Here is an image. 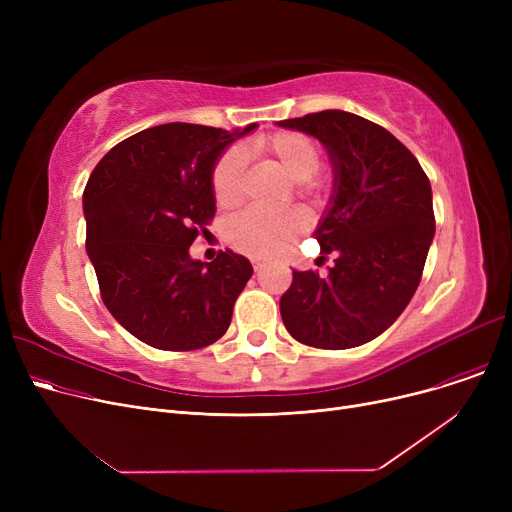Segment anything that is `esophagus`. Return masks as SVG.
Masks as SVG:
<instances>
[{
	"label": "esophagus",
	"instance_id": "34e87169",
	"mask_svg": "<svg viewBox=\"0 0 512 512\" xmlns=\"http://www.w3.org/2000/svg\"><path fill=\"white\" fill-rule=\"evenodd\" d=\"M263 267H265V263H263V261H259V259H253V270H255L257 274L263 270Z\"/></svg>",
	"mask_w": 512,
	"mask_h": 512
}]
</instances>
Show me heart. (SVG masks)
Masks as SVG:
<instances>
[{
    "label": "heart",
    "instance_id": "heart-1",
    "mask_svg": "<svg viewBox=\"0 0 512 512\" xmlns=\"http://www.w3.org/2000/svg\"><path fill=\"white\" fill-rule=\"evenodd\" d=\"M255 149L272 157L286 176L294 180V191L299 197L311 203L324 201L330 178L317 172L321 151L311 137L297 130H278L257 139ZM211 191L222 209L236 207L245 197V155L240 149H228L215 161ZM303 230V213L294 209H247L228 220L224 234L234 251L255 259H272L288 253Z\"/></svg>",
    "mask_w": 512,
    "mask_h": 512
}]
</instances>
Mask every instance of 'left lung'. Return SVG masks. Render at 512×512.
Returning a JSON list of instances; mask_svg holds the SVG:
<instances>
[{
	"label": "left lung",
	"instance_id": "obj_1",
	"mask_svg": "<svg viewBox=\"0 0 512 512\" xmlns=\"http://www.w3.org/2000/svg\"><path fill=\"white\" fill-rule=\"evenodd\" d=\"M328 147L332 207L315 238L336 253L326 278L292 272L280 313L294 340L344 351L388 330L421 282L436 232L432 186L392 132L357 114L326 110L282 120Z\"/></svg>",
	"mask_w": 512,
	"mask_h": 512
}]
</instances>
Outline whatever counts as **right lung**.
<instances>
[{
	"label": "right lung",
	"instance_id": "obj_1",
	"mask_svg": "<svg viewBox=\"0 0 512 512\" xmlns=\"http://www.w3.org/2000/svg\"><path fill=\"white\" fill-rule=\"evenodd\" d=\"M255 126L159 124L107 151L89 176L87 253L101 299L122 328L159 351L220 340L253 276L247 257L226 249L201 263L188 247L215 215V161Z\"/></svg>",
	"mask_w": 512,
	"mask_h": 512
}]
</instances>
